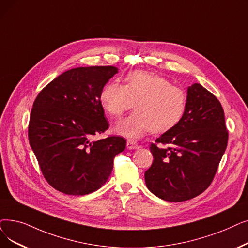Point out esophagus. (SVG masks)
<instances>
[{
  "label": "esophagus",
  "mask_w": 248,
  "mask_h": 248,
  "mask_svg": "<svg viewBox=\"0 0 248 248\" xmlns=\"http://www.w3.org/2000/svg\"><path fill=\"white\" fill-rule=\"evenodd\" d=\"M126 148L128 150H136V149H139L140 146L137 143L133 142V141H127L126 142Z\"/></svg>",
  "instance_id": "esophagus-1"
}]
</instances>
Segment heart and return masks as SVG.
<instances>
[{
    "label": "heart",
    "mask_w": 248,
    "mask_h": 248,
    "mask_svg": "<svg viewBox=\"0 0 248 248\" xmlns=\"http://www.w3.org/2000/svg\"><path fill=\"white\" fill-rule=\"evenodd\" d=\"M103 109L120 118L133 106L131 115L118 123L114 130L118 135L137 140L153 131L165 133L174 127L186 108L185 90L154 73L135 71L128 74L125 85L117 81L107 83L99 96Z\"/></svg>",
    "instance_id": "b5f03b06"
}]
</instances>
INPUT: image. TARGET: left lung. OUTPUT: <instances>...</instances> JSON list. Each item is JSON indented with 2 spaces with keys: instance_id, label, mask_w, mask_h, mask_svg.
Returning a JSON list of instances; mask_svg holds the SVG:
<instances>
[{
  "instance_id": "left-lung-1",
  "label": "left lung",
  "mask_w": 248,
  "mask_h": 248,
  "mask_svg": "<svg viewBox=\"0 0 248 248\" xmlns=\"http://www.w3.org/2000/svg\"><path fill=\"white\" fill-rule=\"evenodd\" d=\"M151 144L153 163L145 172L149 190L167 202H184L206 190L228 143L220 101L199 83L187 88L184 116Z\"/></svg>"
}]
</instances>
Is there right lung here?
I'll return each mask as SVG.
<instances>
[{
  "mask_svg": "<svg viewBox=\"0 0 248 248\" xmlns=\"http://www.w3.org/2000/svg\"><path fill=\"white\" fill-rule=\"evenodd\" d=\"M118 69L81 67L61 74L33 103L28 126L30 147L48 184L71 196L100 188L111 174L113 158L125 140L94 141L109 126L99 96Z\"/></svg>",
  "mask_w": 248,
  "mask_h": 248,
  "instance_id": "1",
  "label": "right lung"
}]
</instances>
